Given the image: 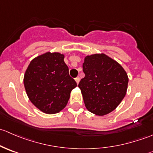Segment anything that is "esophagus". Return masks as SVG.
I'll list each match as a JSON object with an SVG mask.
<instances>
[{"label": "esophagus", "mask_w": 153, "mask_h": 153, "mask_svg": "<svg viewBox=\"0 0 153 153\" xmlns=\"http://www.w3.org/2000/svg\"><path fill=\"white\" fill-rule=\"evenodd\" d=\"M75 81H76L77 84H78V83H79V81H80V78H79V77H77V78H75Z\"/></svg>", "instance_id": "esophagus-1"}]
</instances>
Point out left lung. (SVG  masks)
<instances>
[{
	"instance_id": "left-lung-1",
	"label": "left lung",
	"mask_w": 153,
	"mask_h": 153,
	"mask_svg": "<svg viewBox=\"0 0 153 153\" xmlns=\"http://www.w3.org/2000/svg\"><path fill=\"white\" fill-rule=\"evenodd\" d=\"M85 77L78 87L86 109L96 115L112 112L126 93L127 74L117 61L105 54H94L84 58Z\"/></svg>"
}]
</instances>
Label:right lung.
<instances>
[{"instance_id":"add662e5","label":"right lung","mask_w":153,"mask_h":153,"mask_svg":"<svg viewBox=\"0 0 153 153\" xmlns=\"http://www.w3.org/2000/svg\"><path fill=\"white\" fill-rule=\"evenodd\" d=\"M59 52H48L34 58L25 72L24 84L27 96L38 109L58 113L67 106L70 92L77 86Z\"/></svg>"}]
</instances>
